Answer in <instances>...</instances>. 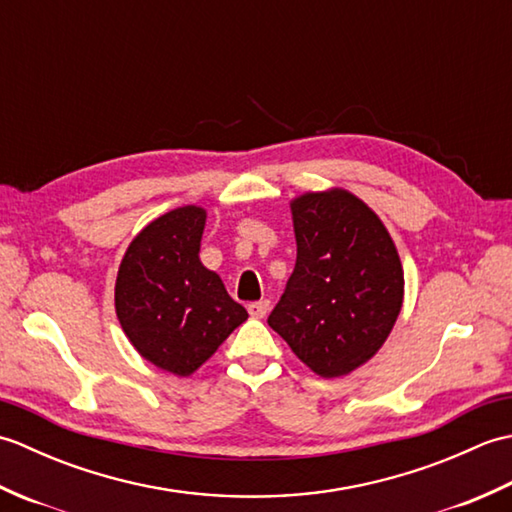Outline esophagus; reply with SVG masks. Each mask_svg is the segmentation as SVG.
Here are the masks:
<instances>
[{"instance_id":"34e87169","label":"esophagus","mask_w":512,"mask_h":512,"mask_svg":"<svg viewBox=\"0 0 512 512\" xmlns=\"http://www.w3.org/2000/svg\"><path fill=\"white\" fill-rule=\"evenodd\" d=\"M268 310H270V301L268 299H259V301L248 303V314L253 319H264L266 314H268Z\"/></svg>"}]
</instances>
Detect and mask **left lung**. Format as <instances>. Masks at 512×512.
<instances>
[{"mask_svg":"<svg viewBox=\"0 0 512 512\" xmlns=\"http://www.w3.org/2000/svg\"><path fill=\"white\" fill-rule=\"evenodd\" d=\"M297 264L268 325L314 374L339 378L372 358L405 295L385 224L343 189L292 200Z\"/></svg>","mask_w":512,"mask_h":512,"instance_id":"8db88e82","label":"left lung"}]
</instances>
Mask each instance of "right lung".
Instances as JSON below:
<instances>
[{"label":"right lung","instance_id":"1","mask_svg":"<svg viewBox=\"0 0 512 512\" xmlns=\"http://www.w3.org/2000/svg\"><path fill=\"white\" fill-rule=\"evenodd\" d=\"M206 211L180 206L147 224L118 268L116 317L138 354L176 376H191L248 312L220 275L200 262Z\"/></svg>","mask_w":512,"mask_h":512}]
</instances>
